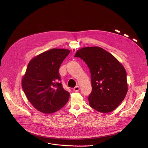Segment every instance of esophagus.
Masks as SVG:
<instances>
[{"mask_svg":"<svg viewBox=\"0 0 148 148\" xmlns=\"http://www.w3.org/2000/svg\"><path fill=\"white\" fill-rule=\"evenodd\" d=\"M73 90H74L75 92L78 91L79 90V86H76V87H75L74 88Z\"/></svg>","mask_w":148,"mask_h":148,"instance_id":"esophagus-1","label":"esophagus"}]
</instances>
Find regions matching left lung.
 <instances>
[{
    "label": "left lung",
    "instance_id": "8db88e82",
    "mask_svg": "<svg viewBox=\"0 0 148 148\" xmlns=\"http://www.w3.org/2000/svg\"><path fill=\"white\" fill-rule=\"evenodd\" d=\"M88 66L92 91L88 96L91 108L103 113L114 111L128 91L126 72L118 60L99 47L79 49L75 54Z\"/></svg>",
    "mask_w": 148,
    "mask_h": 148
}]
</instances>
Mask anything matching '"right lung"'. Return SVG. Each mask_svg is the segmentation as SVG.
<instances>
[{"mask_svg":"<svg viewBox=\"0 0 148 148\" xmlns=\"http://www.w3.org/2000/svg\"><path fill=\"white\" fill-rule=\"evenodd\" d=\"M67 49H53L33 58L23 77L22 88L27 99L38 111L51 114L67 103L70 93L60 82L59 69L69 54Z\"/></svg>","mask_w":148,"mask_h":148,"instance_id":"right-lung-1","label":"right lung"}]
</instances>
